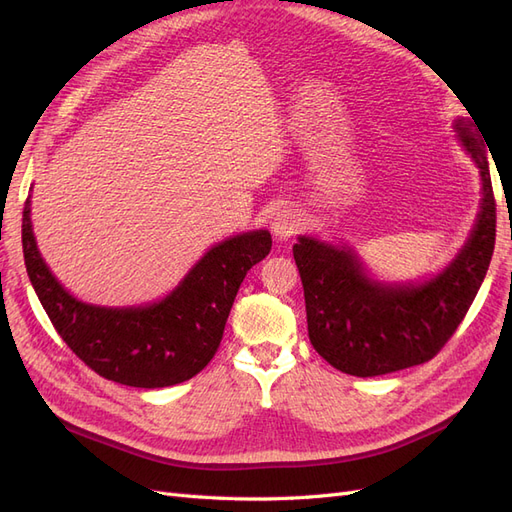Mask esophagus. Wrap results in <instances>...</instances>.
<instances>
[{"label":"esophagus","mask_w":512,"mask_h":512,"mask_svg":"<svg viewBox=\"0 0 512 512\" xmlns=\"http://www.w3.org/2000/svg\"><path fill=\"white\" fill-rule=\"evenodd\" d=\"M301 226H303V222L299 218V213L294 209H280L273 215V222H271L273 237L277 241L292 239L301 230Z\"/></svg>","instance_id":"1"}]
</instances>
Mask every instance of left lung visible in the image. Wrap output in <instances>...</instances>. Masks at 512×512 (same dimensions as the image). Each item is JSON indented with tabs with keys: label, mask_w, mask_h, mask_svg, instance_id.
I'll return each mask as SVG.
<instances>
[{
	"label": "left lung",
	"mask_w": 512,
	"mask_h": 512,
	"mask_svg": "<svg viewBox=\"0 0 512 512\" xmlns=\"http://www.w3.org/2000/svg\"><path fill=\"white\" fill-rule=\"evenodd\" d=\"M459 143L480 170L483 198L468 243L421 284L371 280L346 245L299 237L292 254L305 294L309 342L324 361L371 378L421 365L453 337L483 284L495 245V198L483 138L457 119Z\"/></svg>",
	"instance_id": "1"
}]
</instances>
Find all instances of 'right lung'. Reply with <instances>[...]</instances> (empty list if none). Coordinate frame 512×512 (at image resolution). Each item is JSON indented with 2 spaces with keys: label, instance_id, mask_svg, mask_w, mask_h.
Returning <instances> with one entry per match:
<instances>
[{
  "label": "right lung",
  "instance_id": "add662e5",
  "mask_svg": "<svg viewBox=\"0 0 512 512\" xmlns=\"http://www.w3.org/2000/svg\"><path fill=\"white\" fill-rule=\"evenodd\" d=\"M29 211L27 198L25 267L55 331L89 369L136 389L173 386L207 367L220 348L245 273L271 252L269 230L243 232L213 245L162 301L100 307L74 299L57 282L38 252Z\"/></svg>",
  "mask_w": 512,
  "mask_h": 512
}]
</instances>
